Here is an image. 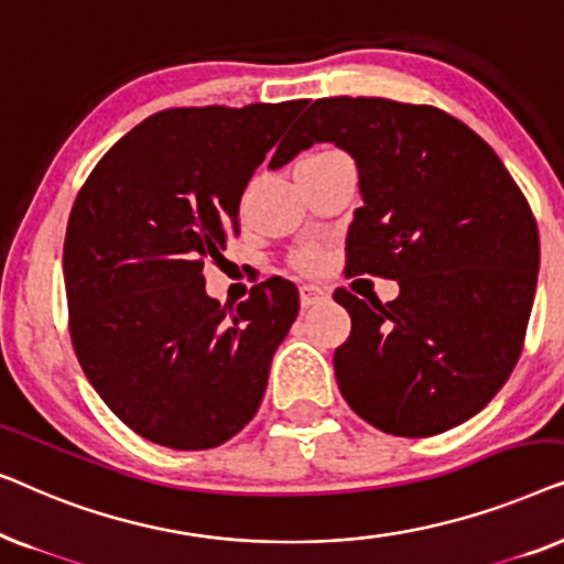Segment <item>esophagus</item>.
I'll use <instances>...</instances> for the list:
<instances>
[{"label":"esophagus","mask_w":564,"mask_h":564,"mask_svg":"<svg viewBox=\"0 0 564 564\" xmlns=\"http://www.w3.org/2000/svg\"><path fill=\"white\" fill-rule=\"evenodd\" d=\"M326 300H328V290L318 288V284H303V288H300V303H303V307L321 305L326 303Z\"/></svg>","instance_id":"34e87169"}]
</instances>
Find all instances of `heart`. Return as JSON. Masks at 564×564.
Instances as JSON below:
<instances>
[{"label":"heart","mask_w":564,"mask_h":564,"mask_svg":"<svg viewBox=\"0 0 564 564\" xmlns=\"http://www.w3.org/2000/svg\"><path fill=\"white\" fill-rule=\"evenodd\" d=\"M338 151H313V153H307V156H303L297 161V169H303V166H313V164H321V161H326V159H330V156H336ZM321 264V253H318V249H303V251H297L295 253V267L297 269H305V272H311V269H315Z\"/></svg>","instance_id":"heart-1"}]
</instances>
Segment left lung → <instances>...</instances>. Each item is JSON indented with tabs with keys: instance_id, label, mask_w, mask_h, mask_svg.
I'll list each match as a JSON object with an SVG mask.
<instances>
[{
	"instance_id": "obj_1",
	"label": "left lung",
	"mask_w": 564,
	"mask_h": 564,
	"mask_svg": "<svg viewBox=\"0 0 564 564\" xmlns=\"http://www.w3.org/2000/svg\"><path fill=\"white\" fill-rule=\"evenodd\" d=\"M336 143L359 169L361 207L346 274L398 280L392 303L338 288L351 334L334 354L338 390L384 434L449 431L496 398L521 357L539 274L531 207L496 151L431 105L315 99L269 161Z\"/></svg>"
}]
</instances>
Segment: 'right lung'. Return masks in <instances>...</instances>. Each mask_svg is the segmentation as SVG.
Instances as JSON below:
<instances>
[{
  "mask_svg": "<svg viewBox=\"0 0 564 564\" xmlns=\"http://www.w3.org/2000/svg\"><path fill=\"white\" fill-rule=\"evenodd\" d=\"M305 105L151 115L74 199L64 241L74 351L107 408L153 444L213 449L259 411L297 288L272 276L228 307L205 292L203 267L241 230L253 169Z\"/></svg>",
  "mask_w": 564,
  "mask_h": 564,
  "instance_id": "obj_1",
  "label": "right lung"
}]
</instances>
